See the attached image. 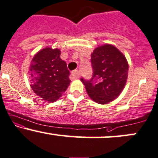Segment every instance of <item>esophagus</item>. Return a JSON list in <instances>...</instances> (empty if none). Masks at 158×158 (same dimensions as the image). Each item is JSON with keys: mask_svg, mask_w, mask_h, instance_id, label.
Listing matches in <instances>:
<instances>
[{"mask_svg": "<svg viewBox=\"0 0 158 158\" xmlns=\"http://www.w3.org/2000/svg\"><path fill=\"white\" fill-rule=\"evenodd\" d=\"M71 76L74 78V79H76V78H79V71L77 70H75L73 71H72L71 73Z\"/></svg>", "mask_w": 158, "mask_h": 158, "instance_id": "esophagus-1", "label": "esophagus"}]
</instances>
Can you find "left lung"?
Masks as SVG:
<instances>
[{"label":"left lung","mask_w":158,"mask_h":158,"mask_svg":"<svg viewBox=\"0 0 158 158\" xmlns=\"http://www.w3.org/2000/svg\"><path fill=\"white\" fill-rule=\"evenodd\" d=\"M93 75L91 79L84 78L88 94L94 102L106 104L120 94L127 82L128 64L124 55L112 45H103L91 54Z\"/></svg>","instance_id":"left-lung-1"}]
</instances>
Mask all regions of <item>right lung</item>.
Masks as SVG:
<instances>
[{
	"label": "right lung",
	"instance_id": "1",
	"mask_svg": "<svg viewBox=\"0 0 158 158\" xmlns=\"http://www.w3.org/2000/svg\"><path fill=\"white\" fill-rule=\"evenodd\" d=\"M60 55V51L57 48H43L34 55L30 66L31 88L48 102L60 98L70 82V71Z\"/></svg>",
	"mask_w": 158,
	"mask_h": 158
}]
</instances>
